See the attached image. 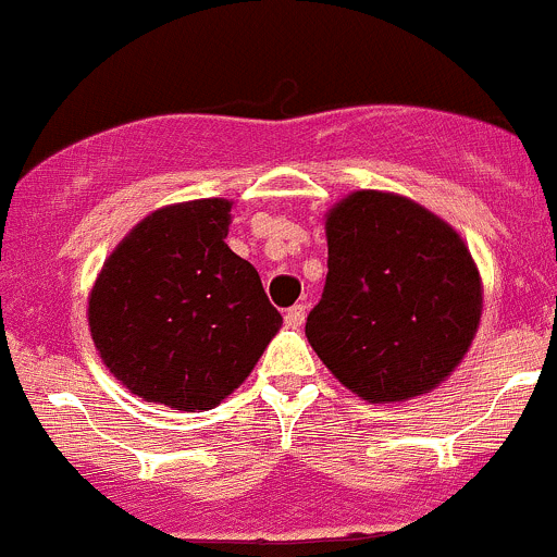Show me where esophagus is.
I'll list each match as a JSON object with an SVG mask.
<instances>
[{
	"instance_id": "34e87169",
	"label": "esophagus",
	"mask_w": 557,
	"mask_h": 557,
	"mask_svg": "<svg viewBox=\"0 0 557 557\" xmlns=\"http://www.w3.org/2000/svg\"><path fill=\"white\" fill-rule=\"evenodd\" d=\"M284 322L286 327H300L306 322V306H292L289 311L284 313Z\"/></svg>"
}]
</instances>
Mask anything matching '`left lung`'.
Here are the masks:
<instances>
[{
    "mask_svg": "<svg viewBox=\"0 0 557 557\" xmlns=\"http://www.w3.org/2000/svg\"><path fill=\"white\" fill-rule=\"evenodd\" d=\"M327 281L306 338L368 404L436 389L476 335L482 278L458 233L409 197L362 189L324 222Z\"/></svg>",
    "mask_w": 557,
    "mask_h": 557,
    "instance_id": "left-lung-1",
    "label": "left lung"
}]
</instances>
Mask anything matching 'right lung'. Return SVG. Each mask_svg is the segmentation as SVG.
Returning a JSON list of instances; mask_svg holds the SVG:
<instances>
[{"mask_svg":"<svg viewBox=\"0 0 557 557\" xmlns=\"http://www.w3.org/2000/svg\"><path fill=\"white\" fill-rule=\"evenodd\" d=\"M222 197L148 213L89 295L94 346L137 398L206 411L244 384L281 327L260 273L224 238Z\"/></svg>","mask_w":557,"mask_h":557,"instance_id":"right-lung-1","label":"right lung"}]
</instances>
